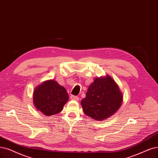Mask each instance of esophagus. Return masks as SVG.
I'll return each mask as SVG.
<instances>
[{
    "label": "esophagus",
    "instance_id": "1",
    "mask_svg": "<svg viewBox=\"0 0 158 158\" xmlns=\"http://www.w3.org/2000/svg\"><path fill=\"white\" fill-rule=\"evenodd\" d=\"M70 98H71L72 100H79V97L76 96H74V95H72L71 96H70Z\"/></svg>",
    "mask_w": 158,
    "mask_h": 158
}]
</instances>
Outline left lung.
Returning <instances> with one entry per match:
<instances>
[{"instance_id": "obj_1", "label": "left lung", "mask_w": 158, "mask_h": 158, "mask_svg": "<svg viewBox=\"0 0 158 158\" xmlns=\"http://www.w3.org/2000/svg\"><path fill=\"white\" fill-rule=\"evenodd\" d=\"M123 96L114 80L106 77L96 78L81 100L84 113L97 120H102L113 115L120 108Z\"/></svg>"}]
</instances>
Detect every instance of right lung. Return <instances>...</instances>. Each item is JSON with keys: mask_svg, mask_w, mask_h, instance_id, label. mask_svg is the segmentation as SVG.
I'll return each instance as SVG.
<instances>
[{"mask_svg": "<svg viewBox=\"0 0 158 158\" xmlns=\"http://www.w3.org/2000/svg\"><path fill=\"white\" fill-rule=\"evenodd\" d=\"M69 99L66 89L56 81H45L34 91L33 102L36 108L47 116L60 113Z\"/></svg>", "mask_w": 158, "mask_h": 158, "instance_id": "obj_1", "label": "right lung"}]
</instances>
